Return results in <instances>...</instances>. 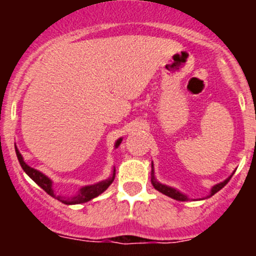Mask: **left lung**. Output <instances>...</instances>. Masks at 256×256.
<instances>
[{"instance_id": "1", "label": "left lung", "mask_w": 256, "mask_h": 256, "mask_svg": "<svg viewBox=\"0 0 256 256\" xmlns=\"http://www.w3.org/2000/svg\"><path fill=\"white\" fill-rule=\"evenodd\" d=\"M232 176H233V174H232ZM232 176L226 178V180H223V182H220V183H218V184L213 186V187H212V190H210V194H209L208 197H212V196L216 194V193L218 192V190H220L222 188H223L224 186H226V183L229 182V180H230ZM151 182H152V186H154V190H158V192L164 193V194L168 196V197L174 198V200H180V202H186V200H190V198H188L186 194H183V193H180V190H174V188L170 187V186L162 184V183H160L158 180H156V178H154V164H152Z\"/></svg>"}]
</instances>
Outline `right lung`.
<instances>
[{"mask_svg": "<svg viewBox=\"0 0 256 256\" xmlns=\"http://www.w3.org/2000/svg\"><path fill=\"white\" fill-rule=\"evenodd\" d=\"M121 141H122V138H118V140L116 141L115 148L116 147H118V144H121ZM16 154H17L18 161H20V167L23 168V171H24L28 176L32 178V180H34V182L37 183L40 188H43V190H44L49 196L54 197L56 200H60V202L64 203V204H80V203L89 202L90 200L98 197V196L102 194L104 190H106L108 187H109V186L112 183L114 178H115V168H114L112 177H109L108 180H102V182L96 183V184L85 186V187L80 188V190L76 193V194L72 196V197H66V196L56 194V192L53 190V182H52V180H49L46 174H43L42 172L37 171V170H34V168H32V167L28 166V164L23 161L22 154H20V151H18L17 148H16Z\"/></svg>", "mask_w": 256, "mask_h": 256, "instance_id": "right-lung-1", "label": "right lung"}]
</instances>
